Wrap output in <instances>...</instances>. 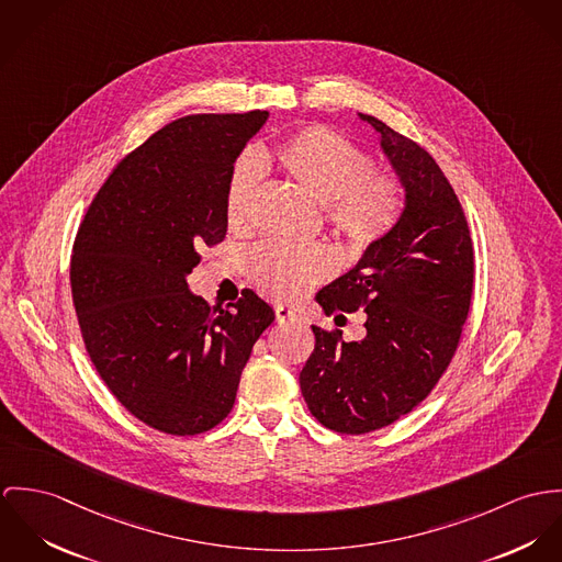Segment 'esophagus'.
<instances>
[{"label": "esophagus", "mask_w": 562, "mask_h": 562, "mask_svg": "<svg viewBox=\"0 0 562 562\" xmlns=\"http://www.w3.org/2000/svg\"><path fill=\"white\" fill-rule=\"evenodd\" d=\"M276 321L278 323H302L304 316L289 306H278L276 308Z\"/></svg>", "instance_id": "obj_1"}]
</instances>
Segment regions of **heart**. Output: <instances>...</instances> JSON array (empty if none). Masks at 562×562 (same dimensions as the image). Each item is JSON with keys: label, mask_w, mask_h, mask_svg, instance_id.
I'll return each instance as SVG.
<instances>
[{"label": "heart", "mask_w": 562, "mask_h": 562, "mask_svg": "<svg viewBox=\"0 0 562 562\" xmlns=\"http://www.w3.org/2000/svg\"><path fill=\"white\" fill-rule=\"evenodd\" d=\"M280 170L325 204V222L356 254L381 246L398 226L405 188L392 175H376L373 155L329 126H308L276 148ZM260 157H241L226 183L224 215L233 228L250 222L260 186ZM336 254L325 244L291 246L262 241L250 251L251 280L282 302H297L336 271Z\"/></svg>", "instance_id": "1"}]
</instances>
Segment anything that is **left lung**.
I'll use <instances>...</instances> for the list:
<instances>
[{
	"label": "left lung",
	"instance_id": "1",
	"mask_svg": "<svg viewBox=\"0 0 562 562\" xmlns=\"http://www.w3.org/2000/svg\"><path fill=\"white\" fill-rule=\"evenodd\" d=\"M405 188L394 233L316 293L336 325L364 311L367 336L312 325L316 345L300 374L312 416L327 429L362 436L420 405L459 347L474 293V246L465 213L436 159L369 114Z\"/></svg>",
	"mask_w": 562,
	"mask_h": 562
}]
</instances>
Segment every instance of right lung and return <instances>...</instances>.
<instances>
[{
	"mask_svg": "<svg viewBox=\"0 0 562 562\" xmlns=\"http://www.w3.org/2000/svg\"><path fill=\"white\" fill-rule=\"evenodd\" d=\"M267 112L193 114L153 133L114 168L79 224L70 291L86 351L144 425L198 436L233 409L273 311L244 289L228 308L191 295L204 246L226 237L224 191Z\"/></svg>",
	"mask_w": 562,
	"mask_h": 562,
	"instance_id": "obj_1",
	"label": "right lung"
}]
</instances>
